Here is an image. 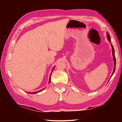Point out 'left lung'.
<instances>
[{"instance_id":"obj_1","label":"left lung","mask_w":122,"mask_h":122,"mask_svg":"<svg viewBox=\"0 0 122 122\" xmlns=\"http://www.w3.org/2000/svg\"><path fill=\"white\" fill-rule=\"evenodd\" d=\"M107 38H108V40L109 41V42H111L110 35H109V34L108 33V32H107ZM111 48H112V51L113 60V61H114V68H113V70L112 74V75H111V77H112V76L113 75V74H114V72H115V68H116V58H115V51H114V48H113V46H112V44H111Z\"/></svg>"}]
</instances>
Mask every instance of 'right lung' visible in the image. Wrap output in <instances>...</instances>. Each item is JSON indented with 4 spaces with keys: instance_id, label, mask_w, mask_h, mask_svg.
Segmentation results:
<instances>
[{
    "instance_id": "obj_1",
    "label": "right lung",
    "mask_w": 122,
    "mask_h": 122,
    "mask_svg": "<svg viewBox=\"0 0 122 122\" xmlns=\"http://www.w3.org/2000/svg\"><path fill=\"white\" fill-rule=\"evenodd\" d=\"M54 68H55V66L53 68V69H52V70H51V71H53V69H54ZM51 73H52V72H51ZM51 74L50 76H49V83H50V82H51ZM44 90V89H41V90H39V91H37V92H28V93H29V94H36V93H38V92H42V90Z\"/></svg>"
}]
</instances>
